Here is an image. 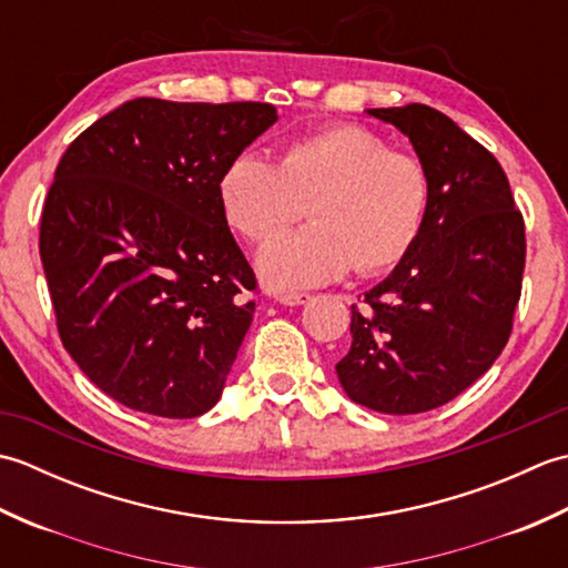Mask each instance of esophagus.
Masks as SVG:
<instances>
[{"instance_id": "esophagus-1", "label": "esophagus", "mask_w": 568, "mask_h": 568, "mask_svg": "<svg viewBox=\"0 0 568 568\" xmlns=\"http://www.w3.org/2000/svg\"><path fill=\"white\" fill-rule=\"evenodd\" d=\"M307 300H310L307 293H281V295H277V303L285 305V307H297V305L307 303Z\"/></svg>"}]
</instances>
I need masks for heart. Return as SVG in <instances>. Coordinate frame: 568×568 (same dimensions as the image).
<instances>
[{"mask_svg": "<svg viewBox=\"0 0 568 568\" xmlns=\"http://www.w3.org/2000/svg\"><path fill=\"white\" fill-rule=\"evenodd\" d=\"M220 200L239 234L265 241L305 214L315 222L268 241L258 271L273 287L329 283L356 268L376 275L400 263L425 226L432 183L419 159L356 124L287 143L277 163L241 153L224 168Z\"/></svg>", "mask_w": 568, "mask_h": 568, "instance_id": "heart-1", "label": "heart"}]
</instances>
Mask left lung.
Here are the masks:
<instances>
[{"label": "left lung", "instance_id": "8db88e82", "mask_svg": "<svg viewBox=\"0 0 568 568\" xmlns=\"http://www.w3.org/2000/svg\"><path fill=\"white\" fill-rule=\"evenodd\" d=\"M413 143L432 200L407 256L352 307L336 376L354 403L417 415L454 400L508 344L523 291L525 222L496 155L427 104L366 110Z\"/></svg>", "mask_w": 568, "mask_h": 568}]
</instances>
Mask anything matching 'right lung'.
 <instances>
[{
  "label": "right lung",
  "instance_id": "obj_1",
  "mask_svg": "<svg viewBox=\"0 0 568 568\" xmlns=\"http://www.w3.org/2000/svg\"><path fill=\"white\" fill-rule=\"evenodd\" d=\"M277 122L265 102L139 98L70 143L41 214V263L65 352L146 415L222 397L256 291L220 200L224 168Z\"/></svg>",
  "mask_w": 568,
  "mask_h": 568
}]
</instances>
